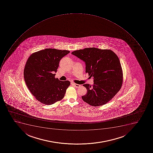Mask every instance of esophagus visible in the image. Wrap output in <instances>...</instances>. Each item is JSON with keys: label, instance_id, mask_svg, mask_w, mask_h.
Listing matches in <instances>:
<instances>
[{"label": "esophagus", "instance_id": "34e87169", "mask_svg": "<svg viewBox=\"0 0 153 153\" xmlns=\"http://www.w3.org/2000/svg\"><path fill=\"white\" fill-rule=\"evenodd\" d=\"M71 84L73 85L74 86H75V87L76 88H79L80 86V85L77 84H75V83H71Z\"/></svg>", "mask_w": 153, "mask_h": 153}]
</instances>
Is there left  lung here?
<instances>
[{
	"label": "left lung",
	"mask_w": 153,
	"mask_h": 153,
	"mask_svg": "<svg viewBox=\"0 0 153 153\" xmlns=\"http://www.w3.org/2000/svg\"><path fill=\"white\" fill-rule=\"evenodd\" d=\"M84 62L85 73L94 79V85H83L87 94L82 100L93 106L104 105L113 98L122 87L123 71L117 55L110 50L86 48L72 52Z\"/></svg>",
	"instance_id": "obj_1"
}]
</instances>
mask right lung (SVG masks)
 I'll use <instances>...</instances> for the list:
<instances>
[{"mask_svg": "<svg viewBox=\"0 0 153 153\" xmlns=\"http://www.w3.org/2000/svg\"><path fill=\"white\" fill-rule=\"evenodd\" d=\"M70 52L45 49L31 54L24 70V80L28 89L36 100L52 105L64 98L70 85L69 81H60L54 76L61 59Z\"/></svg>", "mask_w": 153, "mask_h": 153, "instance_id": "1", "label": "right lung"}]
</instances>
